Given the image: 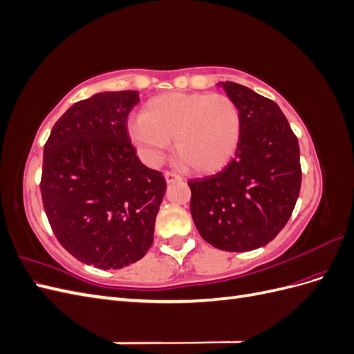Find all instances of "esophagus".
Segmentation results:
<instances>
[{
    "label": "esophagus",
    "instance_id": "1",
    "mask_svg": "<svg viewBox=\"0 0 354 354\" xmlns=\"http://www.w3.org/2000/svg\"><path fill=\"white\" fill-rule=\"evenodd\" d=\"M164 176H165L167 183H173V181L181 180V176H180V174H177V173H174V171H165Z\"/></svg>",
    "mask_w": 354,
    "mask_h": 354
}]
</instances>
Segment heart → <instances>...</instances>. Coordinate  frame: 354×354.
I'll list each match as a JSON object with an SVG mask.
<instances>
[{
    "instance_id": "1",
    "label": "heart",
    "mask_w": 354,
    "mask_h": 354,
    "mask_svg": "<svg viewBox=\"0 0 354 354\" xmlns=\"http://www.w3.org/2000/svg\"><path fill=\"white\" fill-rule=\"evenodd\" d=\"M128 134L149 165H158L174 138L176 153L196 173L230 162L241 140V112L229 95L169 93L149 100Z\"/></svg>"
}]
</instances>
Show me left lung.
Masks as SVG:
<instances>
[{"instance_id": "obj_1", "label": "left lung", "mask_w": 354, "mask_h": 354, "mask_svg": "<svg viewBox=\"0 0 354 354\" xmlns=\"http://www.w3.org/2000/svg\"><path fill=\"white\" fill-rule=\"evenodd\" d=\"M241 112V140L220 173L189 180L190 212L201 236L223 251L243 252L276 238L301 187L297 136L273 100L221 82Z\"/></svg>"}]
</instances>
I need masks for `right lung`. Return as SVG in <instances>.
<instances>
[{"label": "right lung", "mask_w": 354, "mask_h": 354, "mask_svg": "<svg viewBox=\"0 0 354 354\" xmlns=\"http://www.w3.org/2000/svg\"><path fill=\"white\" fill-rule=\"evenodd\" d=\"M138 93H99L63 113L44 145L41 196L53 233L75 259L121 269L145 257L167 183L140 162L127 118Z\"/></svg>", "instance_id": "obj_1"}]
</instances>
